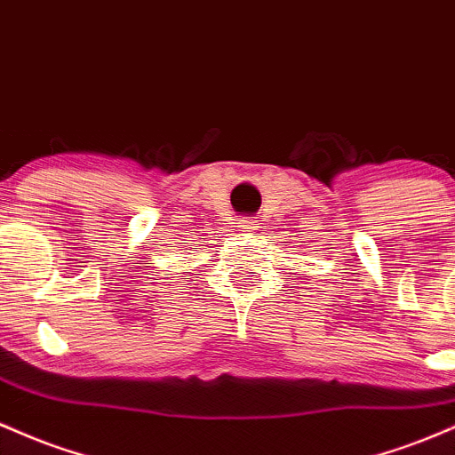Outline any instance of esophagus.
<instances>
[{"label":"esophagus","instance_id":"34e87169","mask_svg":"<svg viewBox=\"0 0 455 455\" xmlns=\"http://www.w3.org/2000/svg\"><path fill=\"white\" fill-rule=\"evenodd\" d=\"M255 226H258V223H255V217H243L241 219V229H243V232H251Z\"/></svg>","mask_w":455,"mask_h":455}]
</instances>
